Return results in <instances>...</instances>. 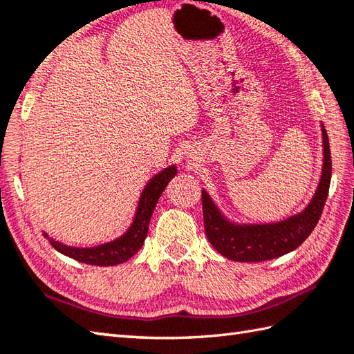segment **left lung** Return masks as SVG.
Returning <instances> with one entry per match:
<instances>
[{
    "mask_svg": "<svg viewBox=\"0 0 354 354\" xmlns=\"http://www.w3.org/2000/svg\"><path fill=\"white\" fill-rule=\"evenodd\" d=\"M324 162L322 173L310 204L301 213L274 223H236L227 219L202 190L205 234L217 252L234 261H265L288 254L309 237L326 205L330 179H332V155L324 124L321 123Z\"/></svg>",
    "mask_w": 354,
    "mask_h": 354,
    "instance_id": "obj_1",
    "label": "left lung"
}]
</instances>
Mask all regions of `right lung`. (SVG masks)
<instances>
[{"label":"right lung","instance_id":"1","mask_svg":"<svg viewBox=\"0 0 354 354\" xmlns=\"http://www.w3.org/2000/svg\"><path fill=\"white\" fill-rule=\"evenodd\" d=\"M176 173V165H169L167 169L156 173V175L150 179L146 184L145 190L140 194V201L137 209H135V216L131 227L127 228L123 236L111 240V242L91 248H77L57 242L56 239L48 237L47 232H44V237L48 239L50 245L55 248L56 251L80 263H86V265L115 266L120 265V263H124L132 259L133 255L140 251L142 243H145L150 217H152L156 202L160 199L165 187L170 183V179L175 176Z\"/></svg>","mask_w":354,"mask_h":354}]
</instances>
